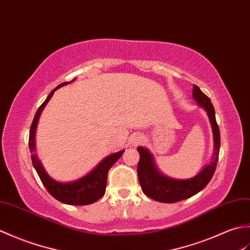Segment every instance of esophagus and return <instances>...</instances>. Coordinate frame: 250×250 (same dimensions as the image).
<instances>
[{
    "label": "esophagus",
    "instance_id": "esophagus-1",
    "mask_svg": "<svg viewBox=\"0 0 250 250\" xmlns=\"http://www.w3.org/2000/svg\"><path fill=\"white\" fill-rule=\"evenodd\" d=\"M142 136H139V135H137V136H135L134 138H132V144H138V143H140L141 141H142Z\"/></svg>",
    "mask_w": 250,
    "mask_h": 250
}]
</instances>
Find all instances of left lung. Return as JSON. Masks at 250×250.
Masks as SVG:
<instances>
[{"label": "left lung", "mask_w": 250, "mask_h": 250, "mask_svg": "<svg viewBox=\"0 0 250 250\" xmlns=\"http://www.w3.org/2000/svg\"><path fill=\"white\" fill-rule=\"evenodd\" d=\"M192 97L197 102L198 106L203 108L208 113L210 126H212L214 141L213 157L195 176L190 179L179 180L165 175L158 169L152 153L146 147L138 146L137 149L140 154V160L138 164L137 172L142 191L147 197L158 202L174 203L195 196L208 184L217 166L220 148V134L215 119L214 107L210 103V99L197 85H193Z\"/></svg>", "instance_id": "1"}]
</instances>
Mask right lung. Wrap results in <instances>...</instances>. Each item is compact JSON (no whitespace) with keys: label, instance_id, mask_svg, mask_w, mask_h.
Returning <instances> with one entry per match:
<instances>
[{"label":"right lung","instance_id":"1","mask_svg":"<svg viewBox=\"0 0 250 250\" xmlns=\"http://www.w3.org/2000/svg\"><path fill=\"white\" fill-rule=\"evenodd\" d=\"M76 79L71 80L69 82H64L62 84L58 85L54 90L51 91L49 96L46 98V101L42 104V106L38 108L37 112L34 116V120L32 122L31 129H30V137H29V147L30 152L32 154V164L37 172L38 176L42 181V183L47 188L50 195L54 197L60 202H63L65 204H71V205H87L94 203L95 201L99 200L106 192V186H107V175L109 169L112 167L114 163L118 160L125 149H121V151L112 153L104 157L101 163H99L95 168L88 172L87 174L83 175L80 179H77L71 182H59L55 181L50 176L45 168L42 167L40 158L36 155V144H35V135H36V128L38 121H40L41 114L42 112L43 108L49 103L50 98L52 97L54 92L58 88L62 87L64 85H67L69 83L75 81Z\"/></svg>","mask_w":250,"mask_h":250}]
</instances>
